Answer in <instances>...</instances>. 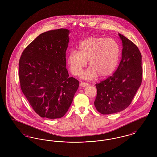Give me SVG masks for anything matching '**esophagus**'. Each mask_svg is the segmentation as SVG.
<instances>
[{
	"label": "esophagus",
	"mask_w": 157,
	"mask_h": 157,
	"mask_svg": "<svg viewBox=\"0 0 157 157\" xmlns=\"http://www.w3.org/2000/svg\"><path fill=\"white\" fill-rule=\"evenodd\" d=\"M88 85V83H86V82H81L80 83V86H82V87H85L86 86Z\"/></svg>",
	"instance_id": "1"
}]
</instances>
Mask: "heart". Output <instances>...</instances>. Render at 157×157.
Here are the masks:
<instances>
[{
  "label": "heart",
  "instance_id": "b5f03b06",
  "mask_svg": "<svg viewBox=\"0 0 157 157\" xmlns=\"http://www.w3.org/2000/svg\"><path fill=\"white\" fill-rule=\"evenodd\" d=\"M79 51L73 50L67 56V63L72 74L78 75L86 65L90 67L82 74L86 79H94L98 75L104 78L112 75L118 65L120 47L113 39L88 37L79 43Z\"/></svg>",
  "mask_w": 157,
  "mask_h": 157
}]
</instances>
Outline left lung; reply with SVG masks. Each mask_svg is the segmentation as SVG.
I'll return each mask as SVG.
<instances>
[{"label":"left lung","mask_w":157,"mask_h":157,"mask_svg":"<svg viewBox=\"0 0 157 157\" xmlns=\"http://www.w3.org/2000/svg\"><path fill=\"white\" fill-rule=\"evenodd\" d=\"M122 42V59L115 73L95 85L94 105L98 111L107 115L122 111L131 104L142 82V56L134 44L119 33Z\"/></svg>","instance_id":"obj_1"}]
</instances>
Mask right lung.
Listing matches in <instances>:
<instances>
[{
    "instance_id": "add662e5",
    "label": "right lung",
    "mask_w": 157,
    "mask_h": 157,
    "mask_svg": "<svg viewBox=\"0 0 157 157\" xmlns=\"http://www.w3.org/2000/svg\"><path fill=\"white\" fill-rule=\"evenodd\" d=\"M69 32L59 29L41 33L25 49L19 60L21 90L42 118L63 117L79 87V81L69 77L66 67Z\"/></svg>"
}]
</instances>
